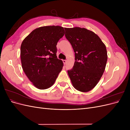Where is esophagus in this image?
Returning a JSON list of instances; mask_svg holds the SVG:
<instances>
[{
    "label": "esophagus",
    "mask_w": 130,
    "mask_h": 130,
    "mask_svg": "<svg viewBox=\"0 0 130 130\" xmlns=\"http://www.w3.org/2000/svg\"><path fill=\"white\" fill-rule=\"evenodd\" d=\"M63 63L64 64H66L67 63V60H63Z\"/></svg>",
    "instance_id": "esophagus-1"
}]
</instances>
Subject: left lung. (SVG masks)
I'll list each match as a JSON object with an SVG mask.
<instances>
[{
  "mask_svg": "<svg viewBox=\"0 0 130 130\" xmlns=\"http://www.w3.org/2000/svg\"><path fill=\"white\" fill-rule=\"evenodd\" d=\"M64 29L75 60L73 68L68 70V75L76 90L89 92L98 84L105 71L107 61L106 46L92 31L80 27Z\"/></svg>",
  "mask_w": 130,
  "mask_h": 130,
  "instance_id": "8db88e82",
  "label": "left lung"
}]
</instances>
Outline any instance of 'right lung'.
Listing matches in <instances>:
<instances>
[{
  "instance_id": "add662e5",
  "label": "right lung",
  "mask_w": 130,
  "mask_h": 130,
  "mask_svg": "<svg viewBox=\"0 0 130 130\" xmlns=\"http://www.w3.org/2000/svg\"><path fill=\"white\" fill-rule=\"evenodd\" d=\"M60 26H44L34 30L21 46L22 68L33 85L40 89L52 86L63 63L56 56V45L64 35Z\"/></svg>"
}]
</instances>
